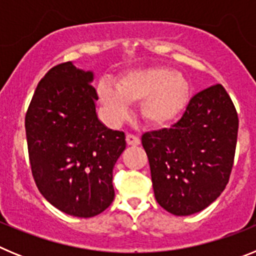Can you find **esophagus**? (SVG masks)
<instances>
[{
  "label": "esophagus",
  "mask_w": 256,
  "mask_h": 256,
  "mask_svg": "<svg viewBox=\"0 0 256 256\" xmlns=\"http://www.w3.org/2000/svg\"><path fill=\"white\" fill-rule=\"evenodd\" d=\"M126 144H128V146H138L140 142H141L137 136H133V134H126Z\"/></svg>",
  "instance_id": "1"
}]
</instances>
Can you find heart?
Here are the masks:
<instances>
[{
	"instance_id": "obj_1",
	"label": "heart",
	"mask_w": 256,
	"mask_h": 256,
	"mask_svg": "<svg viewBox=\"0 0 256 256\" xmlns=\"http://www.w3.org/2000/svg\"><path fill=\"white\" fill-rule=\"evenodd\" d=\"M97 96L112 123L126 116L130 104L140 102V114L154 128H164L177 122L188 108L192 84L184 74L168 66H148L126 70L118 76L115 87L102 80Z\"/></svg>"
}]
</instances>
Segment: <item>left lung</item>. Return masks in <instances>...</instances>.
Here are the masks:
<instances>
[{"instance_id":"8db88e82","label":"left lung","mask_w":256,"mask_h":256,"mask_svg":"<svg viewBox=\"0 0 256 256\" xmlns=\"http://www.w3.org/2000/svg\"><path fill=\"white\" fill-rule=\"evenodd\" d=\"M238 116L223 86L198 92L172 128L142 136L156 201L174 216L204 210L227 186Z\"/></svg>"}]
</instances>
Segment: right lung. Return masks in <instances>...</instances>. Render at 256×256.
<instances>
[{"label": "right lung", "instance_id": "add662e5", "mask_svg": "<svg viewBox=\"0 0 256 256\" xmlns=\"http://www.w3.org/2000/svg\"><path fill=\"white\" fill-rule=\"evenodd\" d=\"M94 74L72 61L38 83L26 115L32 173L40 192L65 214L91 218L114 200L112 169L126 136L96 112Z\"/></svg>", "mask_w": 256, "mask_h": 256}]
</instances>
